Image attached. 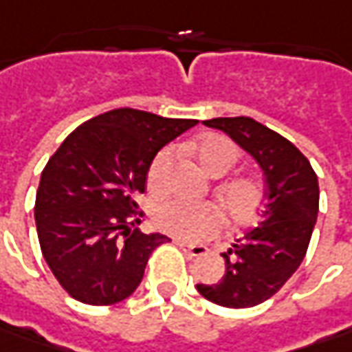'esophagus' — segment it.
<instances>
[{"instance_id": "obj_1", "label": "esophagus", "mask_w": 352, "mask_h": 352, "mask_svg": "<svg viewBox=\"0 0 352 352\" xmlns=\"http://www.w3.org/2000/svg\"><path fill=\"white\" fill-rule=\"evenodd\" d=\"M175 244L183 250V252H187L192 258H201V256H205L208 252V248L206 246H201V244H187V242H181V240H175Z\"/></svg>"}]
</instances>
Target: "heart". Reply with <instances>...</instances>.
I'll return each mask as SVG.
<instances>
[{
  "label": "heart",
  "mask_w": 352,
  "mask_h": 352,
  "mask_svg": "<svg viewBox=\"0 0 352 352\" xmlns=\"http://www.w3.org/2000/svg\"><path fill=\"white\" fill-rule=\"evenodd\" d=\"M192 153L199 165L208 175H226L240 160L238 146L221 133L203 135L195 146ZM175 163V147H163L155 153L147 169V187L153 195L167 191L169 171ZM217 199L222 206L226 221L234 226H246L260 214L266 189L260 179L252 175H238L219 183ZM153 221L157 228L187 242H197L214 236L222 228V214L214 205L187 203V201H167L157 206Z\"/></svg>",
  "instance_id": "1"
}]
</instances>
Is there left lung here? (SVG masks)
<instances>
[{
	"mask_svg": "<svg viewBox=\"0 0 352 352\" xmlns=\"http://www.w3.org/2000/svg\"><path fill=\"white\" fill-rule=\"evenodd\" d=\"M203 124L228 133L260 163L267 205L258 226L222 254L226 274L221 282L199 283L197 289L222 307H254L278 294L305 258L319 212L317 175L289 140L252 118H212Z\"/></svg>",
	"mask_w": 352,
	"mask_h": 352,
	"instance_id": "8db88e82",
	"label": "left lung"
}]
</instances>
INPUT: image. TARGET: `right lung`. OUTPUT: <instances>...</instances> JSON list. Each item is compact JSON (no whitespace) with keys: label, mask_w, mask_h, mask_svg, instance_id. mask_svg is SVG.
Listing matches in <instances>:
<instances>
[{"label":"right lung","mask_w":352,"mask_h":352,"mask_svg":"<svg viewBox=\"0 0 352 352\" xmlns=\"http://www.w3.org/2000/svg\"><path fill=\"white\" fill-rule=\"evenodd\" d=\"M197 120L118 108L85 122L41 173L35 222L43 258L70 298L114 305L140 285L151 252L167 242L131 226L144 217L149 163Z\"/></svg>","instance_id":"1"}]
</instances>
